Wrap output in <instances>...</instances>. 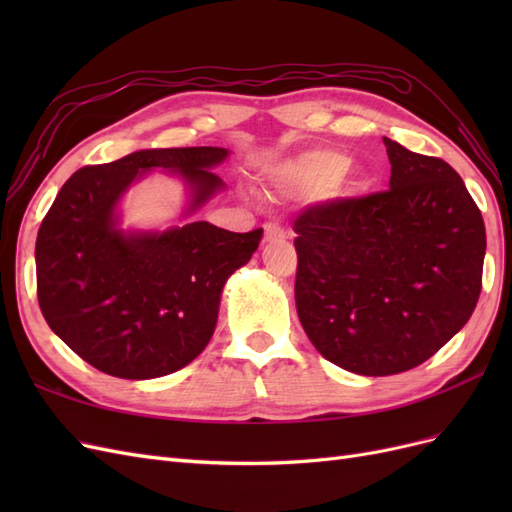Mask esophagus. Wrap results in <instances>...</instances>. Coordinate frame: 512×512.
Masks as SVG:
<instances>
[{"instance_id":"obj_1","label":"esophagus","mask_w":512,"mask_h":512,"mask_svg":"<svg viewBox=\"0 0 512 512\" xmlns=\"http://www.w3.org/2000/svg\"><path fill=\"white\" fill-rule=\"evenodd\" d=\"M282 237H284V230L280 226L273 224V222L265 224V239L267 241H275V239H282Z\"/></svg>"}]
</instances>
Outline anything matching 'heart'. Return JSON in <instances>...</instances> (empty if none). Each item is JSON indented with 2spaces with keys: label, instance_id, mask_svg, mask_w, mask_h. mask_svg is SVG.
Returning <instances> with one entry per match:
<instances>
[{
  "label": "heart",
  "instance_id": "heart-1",
  "mask_svg": "<svg viewBox=\"0 0 512 512\" xmlns=\"http://www.w3.org/2000/svg\"><path fill=\"white\" fill-rule=\"evenodd\" d=\"M348 166L350 158L346 153L333 149H314L290 160L282 168V179L290 188L303 194H322L331 188L335 192H354L359 188V181L346 175Z\"/></svg>",
  "mask_w": 512,
  "mask_h": 512
}]
</instances>
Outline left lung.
I'll return each mask as SVG.
<instances>
[{
	"mask_svg": "<svg viewBox=\"0 0 512 512\" xmlns=\"http://www.w3.org/2000/svg\"><path fill=\"white\" fill-rule=\"evenodd\" d=\"M389 190L305 207L294 301L324 359L361 376L425 363L474 312L485 222L453 166L384 138Z\"/></svg>",
	"mask_w": 512,
	"mask_h": 512,
	"instance_id": "1",
	"label": "left lung"
}]
</instances>
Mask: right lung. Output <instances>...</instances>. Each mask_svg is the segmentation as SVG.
Instances as JSON below:
<instances>
[{
	"mask_svg": "<svg viewBox=\"0 0 512 512\" xmlns=\"http://www.w3.org/2000/svg\"><path fill=\"white\" fill-rule=\"evenodd\" d=\"M222 147L143 149L83 166L64 183L38 230L36 282L55 335L108 376L151 380L192 363L215 331L228 277L252 258L262 228L230 232L190 222L164 232H123L117 203L147 170L188 181V213L224 188L209 168Z\"/></svg>",
	"mask_w": 512,
	"mask_h": 512,
	"instance_id": "1",
	"label": "right lung"
}]
</instances>
